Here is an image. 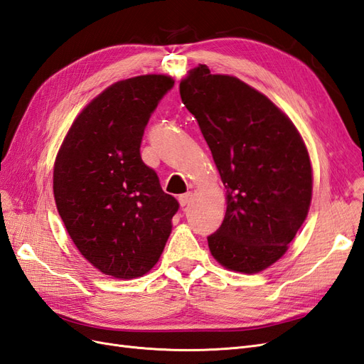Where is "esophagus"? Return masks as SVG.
Listing matches in <instances>:
<instances>
[{
    "label": "esophagus",
    "mask_w": 364,
    "mask_h": 364,
    "mask_svg": "<svg viewBox=\"0 0 364 364\" xmlns=\"http://www.w3.org/2000/svg\"><path fill=\"white\" fill-rule=\"evenodd\" d=\"M191 199H193V193H185V194L179 196V203H181V206H186L191 202Z\"/></svg>",
    "instance_id": "1"
}]
</instances>
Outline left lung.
<instances>
[{"label":"left lung","instance_id":"obj_1","mask_svg":"<svg viewBox=\"0 0 364 364\" xmlns=\"http://www.w3.org/2000/svg\"><path fill=\"white\" fill-rule=\"evenodd\" d=\"M225 185L222 226L208 237L223 267L258 273L277 262L305 222L313 173L304 139L279 107L232 75L206 65L181 82Z\"/></svg>","mask_w":364,"mask_h":364}]
</instances>
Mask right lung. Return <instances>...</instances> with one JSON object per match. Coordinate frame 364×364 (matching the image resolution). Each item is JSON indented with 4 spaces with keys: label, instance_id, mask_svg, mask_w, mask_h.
<instances>
[{
    "label": "right lung",
    "instance_id": "1",
    "mask_svg": "<svg viewBox=\"0 0 364 364\" xmlns=\"http://www.w3.org/2000/svg\"><path fill=\"white\" fill-rule=\"evenodd\" d=\"M173 85L164 74L111 85L74 119L54 162V200L71 240L117 279L155 266L179 209L139 153L150 115Z\"/></svg>",
    "mask_w": 364,
    "mask_h": 364
}]
</instances>
